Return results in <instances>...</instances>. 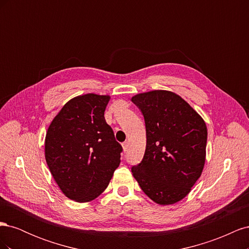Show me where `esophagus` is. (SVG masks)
Masks as SVG:
<instances>
[{"instance_id": "34e87169", "label": "esophagus", "mask_w": 249, "mask_h": 249, "mask_svg": "<svg viewBox=\"0 0 249 249\" xmlns=\"http://www.w3.org/2000/svg\"><path fill=\"white\" fill-rule=\"evenodd\" d=\"M127 146H129V143H127V141H125V142L123 143V149H124V152H126V150H127Z\"/></svg>"}]
</instances>
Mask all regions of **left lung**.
I'll return each mask as SVG.
<instances>
[{
    "mask_svg": "<svg viewBox=\"0 0 249 249\" xmlns=\"http://www.w3.org/2000/svg\"><path fill=\"white\" fill-rule=\"evenodd\" d=\"M132 102L144 116L146 147L132 173L142 191L158 205L186 197L206 162L205 120L178 94L168 90L138 93Z\"/></svg>",
    "mask_w": 249,
    "mask_h": 249,
    "instance_id": "left-lung-1",
    "label": "left lung"
}]
</instances>
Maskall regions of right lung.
Listing matches in <instances>:
<instances>
[{"instance_id": "1", "label": "right lung", "mask_w": 249, "mask_h": 249, "mask_svg": "<svg viewBox=\"0 0 249 249\" xmlns=\"http://www.w3.org/2000/svg\"><path fill=\"white\" fill-rule=\"evenodd\" d=\"M110 95L87 93L67 102L52 120L44 156L60 190L77 202L95 199L120 164L123 147L104 113Z\"/></svg>"}]
</instances>
